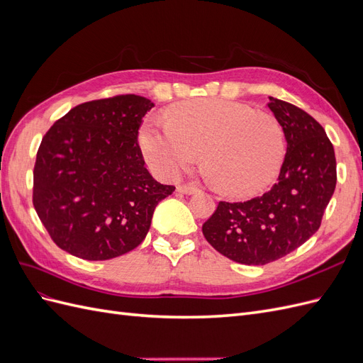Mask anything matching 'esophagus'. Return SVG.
Returning a JSON list of instances; mask_svg holds the SVG:
<instances>
[{
	"mask_svg": "<svg viewBox=\"0 0 363 363\" xmlns=\"http://www.w3.org/2000/svg\"><path fill=\"white\" fill-rule=\"evenodd\" d=\"M177 191L180 194H186V195H192V194H196L200 189L196 188V186L194 184H179L177 186Z\"/></svg>",
	"mask_w": 363,
	"mask_h": 363,
	"instance_id": "obj_1",
	"label": "esophagus"
}]
</instances>
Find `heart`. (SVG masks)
<instances>
[{
    "instance_id": "heart-1",
    "label": "heart",
    "mask_w": 363,
    "mask_h": 363,
    "mask_svg": "<svg viewBox=\"0 0 363 363\" xmlns=\"http://www.w3.org/2000/svg\"><path fill=\"white\" fill-rule=\"evenodd\" d=\"M167 125L148 121L139 147L152 171L175 179L199 160L215 188L235 199L252 196L277 177L286 155L279 119L247 104L200 98L169 107Z\"/></svg>"
}]
</instances>
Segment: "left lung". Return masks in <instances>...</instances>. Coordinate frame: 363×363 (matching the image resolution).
<instances>
[{"instance_id":"left-lung-1","label":"left lung","mask_w":363,"mask_h":363,"mask_svg":"<svg viewBox=\"0 0 363 363\" xmlns=\"http://www.w3.org/2000/svg\"><path fill=\"white\" fill-rule=\"evenodd\" d=\"M268 107L286 138L277 183L262 196L219 201L203 224L206 240L244 265H267L316 233L336 188V157L323 125L291 103L269 96Z\"/></svg>"}]
</instances>
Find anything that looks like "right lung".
<instances>
[{
    "label": "right lung",
    "mask_w": 363,
    "mask_h": 363,
    "mask_svg": "<svg viewBox=\"0 0 363 363\" xmlns=\"http://www.w3.org/2000/svg\"><path fill=\"white\" fill-rule=\"evenodd\" d=\"M148 98L116 95L75 106L43 136L33 206L56 245L107 260L145 239L155 208L174 186L151 177L138 144Z\"/></svg>",
    "instance_id": "obj_1"
}]
</instances>
